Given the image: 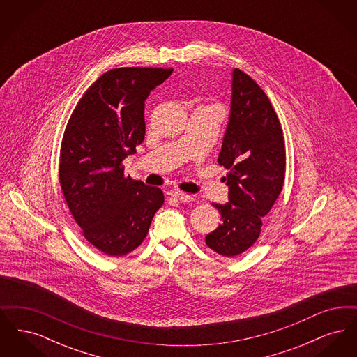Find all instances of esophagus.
<instances>
[{"label":"esophagus","instance_id":"1","mask_svg":"<svg viewBox=\"0 0 357 357\" xmlns=\"http://www.w3.org/2000/svg\"><path fill=\"white\" fill-rule=\"evenodd\" d=\"M170 195L174 197V198H176V199H179V201H182V202L192 201V197L190 194L183 192V191H171Z\"/></svg>","mask_w":357,"mask_h":357}]
</instances>
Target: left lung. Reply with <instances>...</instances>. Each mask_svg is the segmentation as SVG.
I'll return each mask as SVG.
<instances>
[{
  "label": "left lung",
  "mask_w": 357,
  "mask_h": 357,
  "mask_svg": "<svg viewBox=\"0 0 357 357\" xmlns=\"http://www.w3.org/2000/svg\"><path fill=\"white\" fill-rule=\"evenodd\" d=\"M230 116L218 163L229 172V202L213 204L220 226L206 236L210 249L225 257L248 250L259 237L262 218L278 198L285 179L284 134L272 102L242 70L231 73Z\"/></svg>",
  "instance_id": "left-lung-1"
}]
</instances>
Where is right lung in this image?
I'll return each instance as SVG.
<instances>
[{
  "label": "right lung",
  "instance_id": "obj_1",
  "mask_svg": "<svg viewBox=\"0 0 357 357\" xmlns=\"http://www.w3.org/2000/svg\"><path fill=\"white\" fill-rule=\"evenodd\" d=\"M172 69H111L91 85L69 118L60 183L69 210L96 249L128 255L147 236L163 191L124 176L123 160L144 140V102Z\"/></svg>",
  "mask_w": 357,
  "mask_h": 357
}]
</instances>
